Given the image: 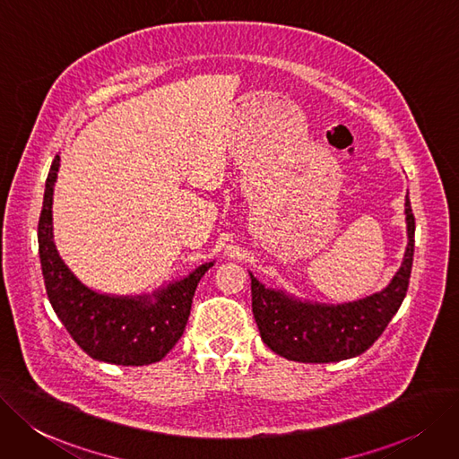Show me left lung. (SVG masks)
<instances>
[{"label":"left lung","mask_w":459,"mask_h":459,"mask_svg":"<svg viewBox=\"0 0 459 459\" xmlns=\"http://www.w3.org/2000/svg\"><path fill=\"white\" fill-rule=\"evenodd\" d=\"M409 243L392 282L373 296L324 305L301 301L282 290L265 288L250 273L252 313L264 342L291 361L329 363L363 354L382 335L407 296L414 255V214L405 201Z\"/></svg>","instance_id":"8db88e82"}]
</instances>
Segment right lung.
I'll return each instance as SVG.
<instances>
[{
	"instance_id": "add662e5",
	"label": "right lung",
	"mask_w": 459,
	"mask_h": 459,
	"mask_svg": "<svg viewBox=\"0 0 459 459\" xmlns=\"http://www.w3.org/2000/svg\"><path fill=\"white\" fill-rule=\"evenodd\" d=\"M60 156L54 158L38 226L39 258L48 301L69 335L94 359L115 365L156 363L185 333L201 277L214 262L186 279L169 282L152 296H108L84 286L64 264L52 235V195Z\"/></svg>"
}]
</instances>
